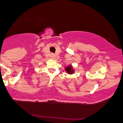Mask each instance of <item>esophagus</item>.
I'll return each instance as SVG.
<instances>
[{
	"mask_svg": "<svg viewBox=\"0 0 123 123\" xmlns=\"http://www.w3.org/2000/svg\"><path fill=\"white\" fill-rule=\"evenodd\" d=\"M50 58H51V59H54V58H55V55L54 54H50Z\"/></svg>",
	"mask_w": 123,
	"mask_h": 123,
	"instance_id": "esophagus-1",
	"label": "esophagus"
}]
</instances>
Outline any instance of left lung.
<instances>
[{
    "instance_id": "8db88e82",
    "label": "left lung",
    "mask_w": 123,
    "mask_h": 123,
    "mask_svg": "<svg viewBox=\"0 0 123 123\" xmlns=\"http://www.w3.org/2000/svg\"><path fill=\"white\" fill-rule=\"evenodd\" d=\"M65 70L68 74H73L74 73V69L73 68V66L71 65H69L68 66H67L65 68Z\"/></svg>"
}]
</instances>
